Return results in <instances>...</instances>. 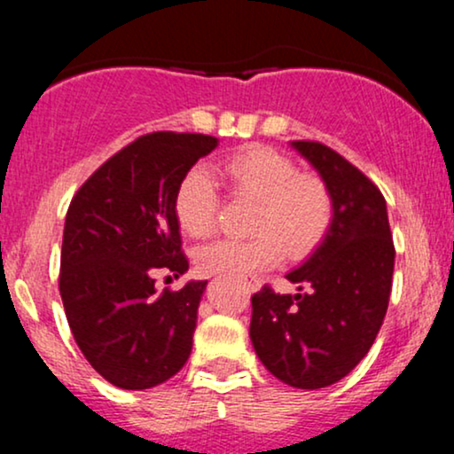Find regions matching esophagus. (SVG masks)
<instances>
[{"mask_svg": "<svg viewBox=\"0 0 454 454\" xmlns=\"http://www.w3.org/2000/svg\"><path fill=\"white\" fill-rule=\"evenodd\" d=\"M245 288H247V293H256V290H260V281L258 279H247V281H245Z\"/></svg>", "mask_w": 454, "mask_h": 454, "instance_id": "obj_1", "label": "esophagus"}]
</instances>
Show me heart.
<instances>
[{
  "mask_svg": "<svg viewBox=\"0 0 454 454\" xmlns=\"http://www.w3.org/2000/svg\"><path fill=\"white\" fill-rule=\"evenodd\" d=\"M228 196L254 202L247 241L223 239L198 252V269L207 275H241L267 270L281 254L303 256L325 237L333 200L325 181L301 175L293 160L267 147H247L217 166ZM220 213V194L209 173L192 168L175 192V215L190 237L213 232Z\"/></svg>",
  "mask_w": 454,
  "mask_h": 454,
  "instance_id": "1",
  "label": "heart"
}]
</instances>
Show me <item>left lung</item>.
<instances>
[{
	"label": "left lung",
	"instance_id": "1",
	"mask_svg": "<svg viewBox=\"0 0 454 454\" xmlns=\"http://www.w3.org/2000/svg\"><path fill=\"white\" fill-rule=\"evenodd\" d=\"M293 149L316 168L333 200L331 226L316 252L286 278L305 294L252 296L254 350L288 387L340 382L376 341L388 309L395 245L382 192L337 151L314 140Z\"/></svg>",
	"mask_w": 454,
	"mask_h": 454
}]
</instances>
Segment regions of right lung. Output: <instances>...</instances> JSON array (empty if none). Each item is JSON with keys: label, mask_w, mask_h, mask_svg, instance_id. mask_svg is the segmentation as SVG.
<instances>
[{"label": "right lung", "mask_w": 454, "mask_h": 454, "mask_svg": "<svg viewBox=\"0 0 454 454\" xmlns=\"http://www.w3.org/2000/svg\"><path fill=\"white\" fill-rule=\"evenodd\" d=\"M220 140L145 134L106 160L66 215L59 293L72 335L113 387L145 390L173 378L192 352L207 281L155 290L158 269L184 275L175 192Z\"/></svg>", "instance_id": "add662e5"}]
</instances>
